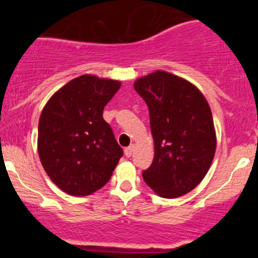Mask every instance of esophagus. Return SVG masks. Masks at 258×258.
<instances>
[{"instance_id": "1", "label": "esophagus", "mask_w": 258, "mask_h": 258, "mask_svg": "<svg viewBox=\"0 0 258 258\" xmlns=\"http://www.w3.org/2000/svg\"><path fill=\"white\" fill-rule=\"evenodd\" d=\"M133 149H135V146H130V147H127V148H125V155L127 156V158H131V155H132V153H133Z\"/></svg>"}]
</instances>
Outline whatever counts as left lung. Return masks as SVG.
<instances>
[{
	"mask_svg": "<svg viewBox=\"0 0 258 258\" xmlns=\"http://www.w3.org/2000/svg\"><path fill=\"white\" fill-rule=\"evenodd\" d=\"M135 90L149 108L155 149L143 178L159 197H182L203 180L215 156L209 103L193 84L161 70L138 79Z\"/></svg>",
	"mask_w": 258,
	"mask_h": 258,
	"instance_id": "8db88e82",
	"label": "left lung"
}]
</instances>
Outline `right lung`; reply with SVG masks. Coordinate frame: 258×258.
I'll return each mask as SVG.
<instances>
[{
  "label": "right lung",
  "mask_w": 258,
  "mask_h": 258,
  "mask_svg": "<svg viewBox=\"0 0 258 258\" xmlns=\"http://www.w3.org/2000/svg\"><path fill=\"white\" fill-rule=\"evenodd\" d=\"M121 84L82 75L51 97L38 121L37 150L49 178L61 190L86 197L102 188L122 156L103 110Z\"/></svg>",
  "instance_id": "obj_1"
}]
</instances>
